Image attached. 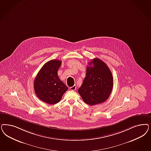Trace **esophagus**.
<instances>
[{
  "label": "esophagus",
  "mask_w": 151,
  "mask_h": 151,
  "mask_svg": "<svg viewBox=\"0 0 151 151\" xmlns=\"http://www.w3.org/2000/svg\"><path fill=\"white\" fill-rule=\"evenodd\" d=\"M69 89L72 91H75L76 89V86H73V87L69 88Z\"/></svg>",
  "instance_id": "34e87169"
}]
</instances>
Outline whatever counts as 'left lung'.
Returning <instances> with one entry per match:
<instances>
[{
  "mask_svg": "<svg viewBox=\"0 0 151 151\" xmlns=\"http://www.w3.org/2000/svg\"><path fill=\"white\" fill-rule=\"evenodd\" d=\"M88 65L86 77L78 92L84 102L94 106L105 102L109 98L113 79L109 68L100 59H93Z\"/></svg>",
  "mask_w": 151,
  "mask_h": 151,
  "instance_id": "left-lung-1",
  "label": "left lung"
}]
</instances>
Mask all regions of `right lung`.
Masks as SVG:
<instances>
[{"instance_id": "1", "label": "right lung", "mask_w": 151, "mask_h": 151, "mask_svg": "<svg viewBox=\"0 0 151 151\" xmlns=\"http://www.w3.org/2000/svg\"><path fill=\"white\" fill-rule=\"evenodd\" d=\"M60 60L48 61L40 69L34 79V91L40 100L49 104L59 102L68 88L58 76Z\"/></svg>"}]
</instances>
